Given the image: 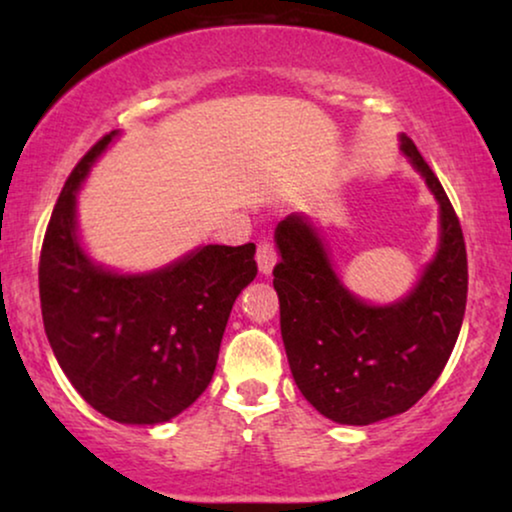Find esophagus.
<instances>
[{"instance_id":"esophagus-1","label":"esophagus","mask_w":512,"mask_h":512,"mask_svg":"<svg viewBox=\"0 0 512 512\" xmlns=\"http://www.w3.org/2000/svg\"><path fill=\"white\" fill-rule=\"evenodd\" d=\"M256 263H258V270H261V275H272V268H275L277 263V251L270 242L258 244Z\"/></svg>"}]
</instances>
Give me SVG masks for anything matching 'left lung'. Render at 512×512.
Returning <instances> with one entry per match:
<instances>
[{"label":"left lung","mask_w":512,"mask_h":512,"mask_svg":"<svg viewBox=\"0 0 512 512\" xmlns=\"http://www.w3.org/2000/svg\"><path fill=\"white\" fill-rule=\"evenodd\" d=\"M403 156L438 202V247L394 303L352 293L335 272L317 223L289 214L275 228L279 326L300 394L338 424L366 426L410 410L450 359L466 312L468 265L457 214L410 137Z\"/></svg>","instance_id":"1"}]
</instances>
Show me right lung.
<instances>
[{"instance_id":"add662e5","label":"right lung","mask_w":512,"mask_h":512,"mask_svg":"<svg viewBox=\"0 0 512 512\" xmlns=\"http://www.w3.org/2000/svg\"><path fill=\"white\" fill-rule=\"evenodd\" d=\"M69 174L41 247L44 328L62 373L104 417L163 424L212 382L230 310L256 277V244H200L149 272H118L83 247L76 195L109 144Z\"/></svg>"}]
</instances>
